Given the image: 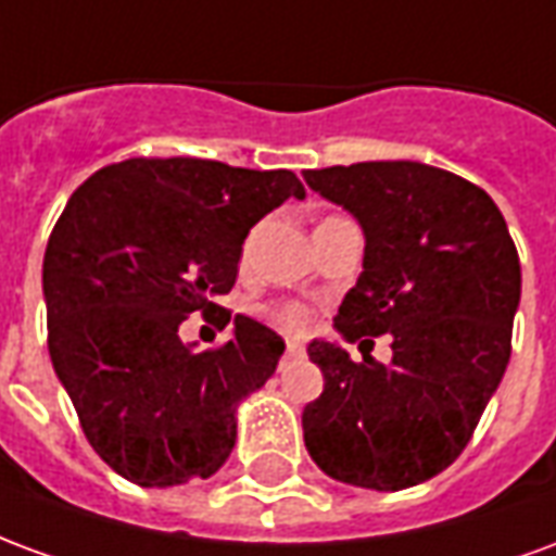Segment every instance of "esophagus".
I'll list each match as a JSON object with an SVG mask.
<instances>
[{"instance_id": "1", "label": "esophagus", "mask_w": 556, "mask_h": 556, "mask_svg": "<svg viewBox=\"0 0 556 556\" xmlns=\"http://www.w3.org/2000/svg\"><path fill=\"white\" fill-rule=\"evenodd\" d=\"M286 357H303L301 342H289V345H286Z\"/></svg>"}]
</instances>
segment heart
<instances>
[{"instance_id": "obj_1", "label": "heart", "mask_w": 556, "mask_h": 556, "mask_svg": "<svg viewBox=\"0 0 556 556\" xmlns=\"http://www.w3.org/2000/svg\"><path fill=\"white\" fill-rule=\"evenodd\" d=\"M267 318L286 333H306L313 327V309L303 303H277L267 309Z\"/></svg>"}]
</instances>
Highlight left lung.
<instances>
[{
    "mask_svg": "<svg viewBox=\"0 0 556 556\" xmlns=\"http://www.w3.org/2000/svg\"><path fill=\"white\" fill-rule=\"evenodd\" d=\"M303 178L366 235L337 330L349 342L393 337L390 366L372 354L354 363L333 342L309 345L325 393L303 408V441L339 482L410 489L462 455L506 372L518 250L491 195L438 166L372 160Z\"/></svg>",
    "mask_w": 556,
    "mask_h": 556,
    "instance_id": "1",
    "label": "left lung"
}]
</instances>
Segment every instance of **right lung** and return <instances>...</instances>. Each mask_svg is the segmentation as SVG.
<instances>
[{
	"mask_svg": "<svg viewBox=\"0 0 556 556\" xmlns=\"http://www.w3.org/2000/svg\"><path fill=\"white\" fill-rule=\"evenodd\" d=\"M289 195V169L130 157L67 199L43 253L47 349L79 426L115 473L142 489L207 479L226 465L235 410L277 369L286 342L247 315L217 349L184 345L193 313L219 330L243 238Z\"/></svg>",
	"mask_w": 556,
	"mask_h": 556,
	"instance_id": "right-lung-1",
	"label": "right lung"
}]
</instances>
